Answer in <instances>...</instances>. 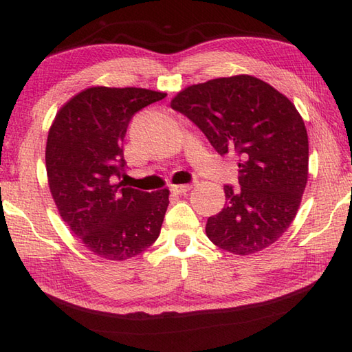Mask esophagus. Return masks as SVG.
<instances>
[{"instance_id": "esophagus-1", "label": "esophagus", "mask_w": 352, "mask_h": 352, "mask_svg": "<svg viewBox=\"0 0 352 352\" xmlns=\"http://www.w3.org/2000/svg\"><path fill=\"white\" fill-rule=\"evenodd\" d=\"M192 189L190 184H178V186H172L170 192L175 193V195H182V193L189 192Z\"/></svg>"}]
</instances>
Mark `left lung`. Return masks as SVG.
Segmentation results:
<instances>
[{
  "label": "left lung",
  "mask_w": 352,
  "mask_h": 352,
  "mask_svg": "<svg viewBox=\"0 0 352 352\" xmlns=\"http://www.w3.org/2000/svg\"><path fill=\"white\" fill-rule=\"evenodd\" d=\"M170 107L188 116L221 155L239 159V184L207 219L210 241L237 256L263 251L289 228L309 178V136L286 95L252 76L184 87Z\"/></svg>",
  "instance_id": "8db88e82"
}]
</instances>
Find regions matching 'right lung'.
<instances>
[{
    "instance_id": "1",
    "label": "right lung",
    "mask_w": 352,
    "mask_h": 352,
    "mask_svg": "<svg viewBox=\"0 0 352 352\" xmlns=\"http://www.w3.org/2000/svg\"><path fill=\"white\" fill-rule=\"evenodd\" d=\"M164 96L142 87H87L63 104L50 126L45 163L52 199L95 256L131 258L160 234L169 190L142 192L113 177L124 174L130 119Z\"/></svg>"
}]
</instances>
